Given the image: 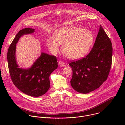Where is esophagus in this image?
<instances>
[{
	"instance_id": "1",
	"label": "esophagus",
	"mask_w": 125,
	"mask_h": 125,
	"mask_svg": "<svg viewBox=\"0 0 125 125\" xmlns=\"http://www.w3.org/2000/svg\"><path fill=\"white\" fill-rule=\"evenodd\" d=\"M58 65L61 67H64L65 66V64L62 61H59L58 62Z\"/></svg>"
}]
</instances>
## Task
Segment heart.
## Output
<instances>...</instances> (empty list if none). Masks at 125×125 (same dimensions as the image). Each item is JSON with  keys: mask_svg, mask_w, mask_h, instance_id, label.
<instances>
[{"mask_svg": "<svg viewBox=\"0 0 125 125\" xmlns=\"http://www.w3.org/2000/svg\"><path fill=\"white\" fill-rule=\"evenodd\" d=\"M94 41L92 32L81 27H69L57 30L54 37L47 39V46L53 54L60 51V45L64 54L69 58L77 59L84 56L90 50Z\"/></svg>", "mask_w": 125, "mask_h": 125, "instance_id": "obj_1", "label": "heart"}]
</instances>
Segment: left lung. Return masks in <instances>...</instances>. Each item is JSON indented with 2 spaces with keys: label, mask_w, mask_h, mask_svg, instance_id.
Masks as SVG:
<instances>
[{
  "label": "left lung",
  "mask_w": 125,
  "mask_h": 125,
  "mask_svg": "<svg viewBox=\"0 0 125 125\" xmlns=\"http://www.w3.org/2000/svg\"><path fill=\"white\" fill-rule=\"evenodd\" d=\"M112 60V43L100 26L90 53L85 57L69 64L73 71L71 86L76 91L83 94L94 91L107 79Z\"/></svg>",
  "instance_id": "8db88e82"
}]
</instances>
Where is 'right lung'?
<instances>
[{
  "label": "right lung",
  "instance_id": "right-lung-1",
  "mask_svg": "<svg viewBox=\"0 0 125 125\" xmlns=\"http://www.w3.org/2000/svg\"><path fill=\"white\" fill-rule=\"evenodd\" d=\"M34 29L25 28L18 33L7 52L9 73L13 83L19 90L28 95L39 97L44 94L50 87L49 76L58 67L55 56L42 52L40 56L28 68H20L16 57V44L24 35L33 33Z\"/></svg>",
  "mask_w": 125,
  "mask_h": 125
}]
</instances>
